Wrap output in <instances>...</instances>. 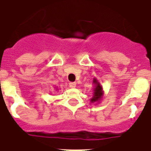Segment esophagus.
Returning a JSON list of instances; mask_svg holds the SVG:
<instances>
[{
    "instance_id": "esophagus-1",
    "label": "esophagus",
    "mask_w": 151,
    "mask_h": 151,
    "mask_svg": "<svg viewBox=\"0 0 151 151\" xmlns=\"http://www.w3.org/2000/svg\"><path fill=\"white\" fill-rule=\"evenodd\" d=\"M69 86V87H70V88H75V87H76V82H70Z\"/></svg>"
}]
</instances>
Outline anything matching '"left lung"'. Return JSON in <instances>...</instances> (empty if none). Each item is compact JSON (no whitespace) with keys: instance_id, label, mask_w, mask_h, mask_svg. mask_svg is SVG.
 Returning a JSON list of instances; mask_svg holds the SVG:
<instances>
[{"instance_id":"8db88e82","label":"left lung","mask_w":151,"mask_h":151,"mask_svg":"<svg viewBox=\"0 0 151 151\" xmlns=\"http://www.w3.org/2000/svg\"><path fill=\"white\" fill-rule=\"evenodd\" d=\"M93 83L95 84V88H94V95L93 97L91 99V103H99L101 100V99L103 98L104 95V91H103V88H102L101 85L99 84V82H98V80L95 78L93 80Z\"/></svg>"}]
</instances>
